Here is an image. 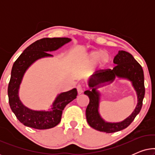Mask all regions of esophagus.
Returning a JSON list of instances; mask_svg holds the SVG:
<instances>
[{
  "label": "esophagus",
  "instance_id": "34e87169",
  "mask_svg": "<svg viewBox=\"0 0 155 155\" xmlns=\"http://www.w3.org/2000/svg\"><path fill=\"white\" fill-rule=\"evenodd\" d=\"M82 90H83V88H82V85H80V84H79V85L78 86V92H79V93L82 92Z\"/></svg>",
  "mask_w": 155,
  "mask_h": 155
}]
</instances>
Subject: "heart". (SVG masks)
Here are the masks:
<instances>
[{
    "label": "heart",
    "mask_w": 155,
    "mask_h": 155,
    "mask_svg": "<svg viewBox=\"0 0 155 155\" xmlns=\"http://www.w3.org/2000/svg\"><path fill=\"white\" fill-rule=\"evenodd\" d=\"M110 55L108 53L103 51H96L91 52L87 56V60L90 63H93L97 62L100 66H104L109 62Z\"/></svg>",
    "instance_id": "obj_1"
}]
</instances>
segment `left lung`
<instances>
[{"mask_svg":"<svg viewBox=\"0 0 155 155\" xmlns=\"http://www.w3.org/2000/svg\"><path fill=\"white\" fill-rule=\"evenodd\" d=\"M114 63L116 65L113 69L99 70L95 72L89 80V87L92 90H88L84 92L90 98V102L86 109L87 123L95 130L107 133L121 130L133 122L140 111L145 91L143 70L132 55L125 51H119L114 57ZM116 76L127 78L132 82L137 92L138 104L134 111L126 120L119 123H108L104 122L98 114L100 94L96 91V88L101 83L113 81Z\"/></svg>","mask_w":155,"mask_h":155,"instance_id":"1","label":"left lung"}]
</instances>
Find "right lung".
Segmentation results:
<instances>
[{
  "label": "right lung",
  "mask_w": 155,
  "mask_h": 155,
  "mask_svg": "<svg viewBox=\"0 0 155 155\" xmlns=\"http://www.w3.org/2000/svg\"><path fill=\"white\" fill-rule=\"evenodd\" d=\"M71 39L69 38H43L29 45L12 68L8 94L10 109L20 122L25 126L39 130L54 128L61 121L63 109L77 97L75 88L63 92L56 97L50 111H34L25 107L18 97V90L27 69L38 59L52 56L48 51H56Z\"/></svg>",
  "instance_id": "1"
}]
</instances>
